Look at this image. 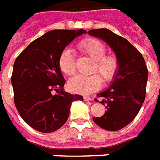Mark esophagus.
Listing matches in <instances>:
<instances>
[{
  "label": "esophagus",
  "mask_w": 160,
  "mask_h": 160,
  "mask_svg": "<svg viewBox=\"0 0 160 160\" xmlns=\"http://www.w3.org/2000/svg\"><path fill=\"white\" fill-rule=\"evenodd\" d=\"M84 100L85 101H92V98H90V97H87V96H84Z\"/></svg>",
  "instance_id": "obj_1"
}]
</instances>
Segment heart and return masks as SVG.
Instances as JSON below:
<instances>
[{"mask_svg":"<svg viewBox=\"0 0 160 160\" xmlns=\"http://www.w3.org/2000/svg\"><path fill=\"white\" fill-rule=\"evenodd\" d=\"M79 49L86 56L94 61L92 73H98L104 82L114 80L119 68L118 58L113 55H105L106 48L103 42L95 38H87L79 43ZM59 68L67 75H72L76 71L75 59L72 49H65L59 57ZM102 80L98 74L91 76L76 75L68 81V88L75 93L87 95L100 89Z\"/></svg>","mask_w":160,"mask_h":160,"instance_id":"obj_1","label":"heart"}]
</instances>
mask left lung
<instances>
[{
	"instance_id": "8db88e82",
	"label": "left lung",
	"mask_w": 160,
	"mask_h": 160,
	"mask_svg": "<svg viewBox=\"0 0 160 160\" xmlns=\"http://www.w3.org/2000/svg\"><path fill=\"white\" fill-rule=\"evenodd\" d=\"M89 35L100 38L110 46L118 58L117 75L106 90L98 93L106 111L94 122L109 131H117L129 124L137 116L144 103L148 71L145 60L138 49L127 39L111 30H91Z\"/></svg>"
}]
</instances>
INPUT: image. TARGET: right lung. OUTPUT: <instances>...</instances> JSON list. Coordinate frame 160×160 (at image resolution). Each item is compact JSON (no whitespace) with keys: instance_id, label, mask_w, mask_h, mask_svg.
<instances>
[{"instance_id":"1","label":"right lung","mask_w":160,"mask_h":160,"mask_svg":"<svg viewBox=\"0 0 160 160\" xmlns=\"http://www.w3.org/2000/svg\"><path fill=\"white\" fill-rule=\"evenodd\" d=\"M84 33L83 29L53 30L31 42L16 58L11 78L14 104L34 129L42 133L59 129L68 118L72 103L83 100L82 96L63 89L59 57L66 46ZM53 90L58 93L53 94Z\"/></svg>"}]
</instances>
